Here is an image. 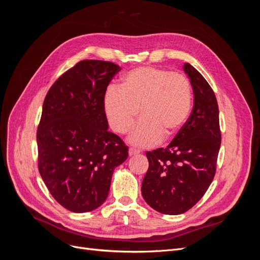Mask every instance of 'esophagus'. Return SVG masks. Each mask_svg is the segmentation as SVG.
I'll return each mask as SVG.
<instances>
[{
	"label": "esophagus",
	"mask_w": 260,
	"mask_h": 260,
	"mask_svg": "<svg viewBox=\"0 0 260 260\" xmlns=\"http://www.w3.org/2000/svg\"><path fill=\"white\" fill-rule=\"evenodd\" d=\"M140 151L136 148H129V156H135V155H139Z\"/></svg>",
	"instance_id": "1"
}]
</instances>
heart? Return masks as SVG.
Returning a JSON list of instances; mask_svg holds the SVG:
<instances>
[{
  "label": "heart",
  "mask_w": 260,
  "mask_h": 260,
  "mask_svg": "<svg viewBox=\"0 0 260 260\" xmlns=\"http://www.w3.org/2000/svg\"><path fill=\"white\" fill-rule=\"evenodd\" d=\"M192 98L191 84L184 75L143 66L125 74L120 88L109 86L103 102L109 125L120 135L131 129L140 108L142 118L129 142L149 147L182 128L191 112Z\"/></svg>",
  "instance_id": "heart-1"
}]
</instances>
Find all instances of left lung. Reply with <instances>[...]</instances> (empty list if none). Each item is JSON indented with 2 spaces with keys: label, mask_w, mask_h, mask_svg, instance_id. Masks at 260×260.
I'll return each instance as SVG.
<instances>
[{
  "label": "left lung",
  "mask_w": 260,
  "mask_h": 260,
  "mask_svg": "<svg viewBox=\"0 0 260 260\" xmlns=\"http://www.w3.org/2000/svg\"><path fill=\"white\" fill-rule=\"evenodd\" d=\"M194 93L191 116L166 147L146 152L148 170L142 182L145 202L165 215H180L198 203L214 180L221 144L219 109L214 91L185 62Z\"/></svg>",
  "instance_id": "1"
}]
</instances>
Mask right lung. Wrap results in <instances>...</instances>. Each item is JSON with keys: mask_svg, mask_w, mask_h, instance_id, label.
<instances>
[{"mask_svg": "<svg viewBox=\"0 0 260 260\" xmlns=\"http://www.w3.org/2000/svg\"><path fill=\"white\" fill-rule=\"evenodd\" d=\"M120 67L85 59L53 83L37 131L39 172L58 204L73 212L105 202L114 169L128 158V146L108 131L104 94Z\"/></svg>", "mask_w": 260, "mask_h": 260, "instance_id": "right-lung-1", "label": "right lung"}]
</instances>
